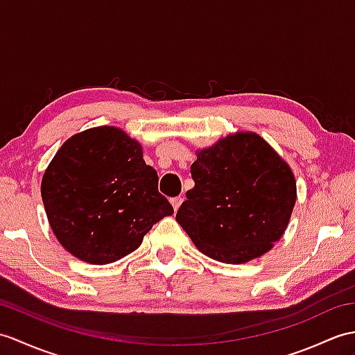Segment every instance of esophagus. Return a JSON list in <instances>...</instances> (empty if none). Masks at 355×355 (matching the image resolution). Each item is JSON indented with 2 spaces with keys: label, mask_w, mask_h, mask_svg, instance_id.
Returning a JSON list of instances; mask_svg holds the SVG:
<instances>
[{
  "label": "esophagus",
  "mask_w": 355,
  "mask_h": 355,
  "mask_svg": "<svg viewBox=\"0 0 355 355\" xmlns=\"http://www.w3.org/2000/svg\"><path fill=\"white\" fill-rule=\"evenodd\" d=\"M181 202H183V198H181V196L171 198V204H172V207H174V210H175V211L178 210V207L181 205Z\"/></svg>",
  "instance_id": "obj_1"
}]
</instances>
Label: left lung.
Wrapping results in <instances>:
<instances>
[{"mask_svg": "<svg viewBox=\"0 0 355 355\" xmlns=\"http://www.w3.org/2000/svg\"><path fill=\"white\" fill-rule=\"evenodd\" d=\"M195 187L177 222L198 250L222 263L268 252L289 224L296 201L291 168L255 133H236L198 153Z\"/></svg>", "mask_w": 355, "mask_h": 355, "instance_id": "1", "label": "left lung"}]
</instances>
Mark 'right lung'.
I'll return each instance as SVG.
<instances>
[{"label": "right lung", "instance_id": "add662e5", "mask_svg": "<svg viewBox=\"0 0 355 355\" xmlns=\"http://www.w3.org/2000/svg\"><path fill=\"white\" fill-rule=\"evenodd\" d=\"M157 183L135 139L96 127L57 151L42 178V201L66 251L107 265L137 250L155 222L174 213Z\"/></svg>", "mask_w": 355, "mask_h": 355}]
</instances>
